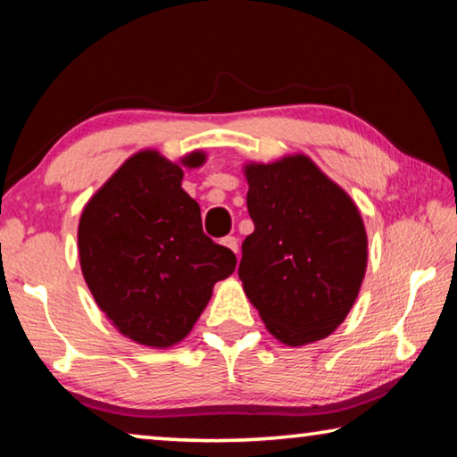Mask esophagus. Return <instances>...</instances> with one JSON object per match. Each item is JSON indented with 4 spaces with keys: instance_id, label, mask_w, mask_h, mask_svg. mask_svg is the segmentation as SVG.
Wrapping results in <instances>:
<instances>
[{
    "instance_id": "34e87169",
    "label": "esophagus",
    "mask_w": 457,
    "mask_h": 457,
    "mask_svg": "<svg viewBox=\"0 0 457 457\" xmlns=\"http://www.w3.org/2000/svg\"><path fill=\"white\" fill-rule=\"evenodd\" d=\"M221 244L226 245V247H229L231 252H236V253H237V239H236L234 236H228V237H223V239H221Z\"/></svg>"
}]
</instances>
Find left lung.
<instances>
[{
  "label": "left lung",
  "mask_w": 457,
  "mask_h": 457,
  "mask_svg": "<svg viewBox=\"0 0 457 457\" xmlns=\"http://www.w3.org/2000/svg\"><path fill=\"white\" fill-rule=\"evenodd\" d=\"M253 234L237 276L268 330L288 346L328 337L357 300L367 234L353 199L304 154L245 165Z\"/></svg>",
  "instance_id": "obj_1"
}]
</instances>
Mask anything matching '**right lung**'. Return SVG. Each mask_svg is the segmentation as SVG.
I'll use <instances>...</instances> for the list:
<instances>
[{"label":"right lung","instance_id":"right-lung-1","mask_svg":"<svg viewBox=\"0 0 457 457\" xmlns=\"http://www.w3.org/2000/svg\"><path fill=\"white\" fill-rule=\"evenodd\" d=\"M204 153L183 165L199 167ZM183 169L141 151L100 187L80 215V268L100 311L122 335L171 346L189 335L213 284L236 270L229 247L201 229V210L181 189Z\"/></svg>","mask_w":457,"mask_h":457}]
</instances>
